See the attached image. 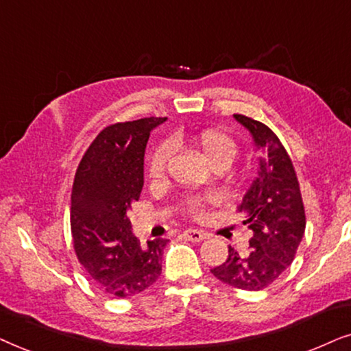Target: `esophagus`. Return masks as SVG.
<instances>
[{"label":"esophagus","mask_w":351,"mask_h":351,"mask_svg":"<svg viewBox=\"0 0 351 351\" xmlns=\"http://www.w3.org/2000/svg\"><path fill=\"white\" fill-rule=\"evenodd\" d=\"M183 236L188 241H191V242H200V241H204L205 237H207V234H205V232L197 231V230H186L183 232Z\"/></svg>","instance_id":"esophagus-1"}]
</instances>
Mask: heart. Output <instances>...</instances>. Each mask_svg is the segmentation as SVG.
Segmentation results:
<instances>
[{"label": "heart", "instance_id": "b5f03b06", "mask_svg": "<svg viewBox=\"0 0 351 351\" xmlns=\"http://www.w3.org/2000/svg\"><path fill=\"white\" fill-rule=\"evenodd\" d=\"M191 144L202 152V156L212 163L213 167H230L237 154V144L230 134L221 132V130H202L191 136ZM171 157L170 144L162 143L154 149L147 158L146 170L151 180H162L167 173L168 162ZM210 197L205 195H189L183 200V208L189 217L197 218L204 212V205Z\"/></svg>", "mask_w": 351, "mask_h": 351}]
</instances>
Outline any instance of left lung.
Listing matches in <instances>:
<instances>
[{"label": "left lung", "mask_w": 351, "mask_h": 351, "mask_svg": "<svg viewBox=\"0 0 351 351\" xmlns=\"http://www.w3.org/2000/svg\"><path fill=\"white\" fill-rule=\"evenodd\" d=\"M249 130L260 152L258 176L237 210L252 230L249 249L228 247V258L212 274L242 291H261L281 276L295 258L305 232V207L295 168L276 133L250 117L234 114Z\"/></svg>", "instance_id": "obj_1"}]
</instances>
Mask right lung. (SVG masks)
Wrapping results in <instances>:
<instances>
[{"instance_id":"1","label":"right lung","mask_w":351,"mask_h":351,"mask_svg":"<svg viewBox=\"0 0 351 351\" xmlns=\"http://www.w3.org/2000/svg\"><path fill=\"white\" fill-rule=\"evenodd\" d=\"M165 120L149 117L109 125L90 144L75 173L70 207L73 250L107 295H136L162 273L167 239L157 237L141 245L127 212L141 195L149 134Z\"/></svg>"}]
</instances>
